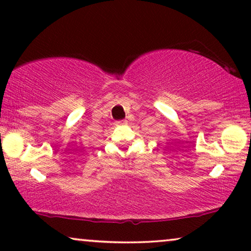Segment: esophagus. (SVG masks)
I'll list each match as a JSON object with an SVG mask.
<instances>
[{"mask_svg": "<svg viewBox=\"0 0 251 251\" xmlns=\"http://www.w3.org/2000/svg\"><path fill=\"white\" fill-rule=\"evenodd\" d=\"M126 122H128V121H126V120H121V121L116 122V125H120V126H121V125H126Z\"/></svg>", "mask_w": 251, "mask_h": 251, "instance_id": "34e87169", "label": "esophagus"}]
</instances>
